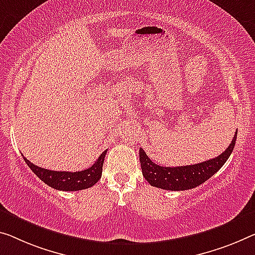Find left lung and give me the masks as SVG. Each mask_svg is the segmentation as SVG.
I'll return each instance as SVG.
<instances>
[{
  "label": "left lung",
  "mask_w": 255,
  "mask_h": 255,
  "mask_svg": "<svg viewBox=\"0 0 255 255\" xmlns=\"http://www.w3.org/2000/svg\"><path fill=\"white\" fill-rule=\"evenodd\" d=\"M236 138L237 131L235 133L229 147L218 157L205 160L203 163L193 164V165L177 167L157 165L148 157L142 148H140L139 157L143 177L152 187L165 190L180 191L197 187L209 180L223 166V164L232 155L235 143H236Z\"/></svg>",
  "instance_id": "1"
}]
</instances>
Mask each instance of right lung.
<instances>
[{
  "label": "right lung",
  "mask_w": 255,
  "mask_h": 255,
  "mask_svg": "<svg viewBox=\"0 0 255 255\" xmlns=\"http://www.w3.org/2000/svg\"><path fill=\"white\" fill-rule=\"evenodd\" d=\"M106 152H107V150H105L98 157L96 163L91 167L78 172L46 170V168L36 166L35 164L30 163L26 157H23V159H25V162L29 166L30 170L48 186L57 190L76 191L87 189V188L92 187L99 181L101 173H103V165Z\"/></svg>",
  "instance_id": "add662e5"
}]
</instances>
